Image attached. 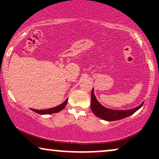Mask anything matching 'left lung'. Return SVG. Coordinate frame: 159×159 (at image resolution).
Segmentation results:
<instances>
[{"label": "left lung", "mask_w": 159, "mask_h": 159, "mask_svg": "<svg viewBox=\"0 0 159 159\" xmlns=\"http://www.w3.org/2000/svg\"><path fill=\"white\" fill-rule=\"evenodd\" d=\"M143 102L140 104L138 107L131 109V110H124V111H117V110H111V109L107 108V107L102 106L96 100L93 93V89L91 92V110L93 113L97 116L98 117L101 119L107 120V121H115V120H119L123 118L129 116L130 115L136 112L138 109L142 107Z\"/></svg>", "instance_id": "1"}]
</instances>
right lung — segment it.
Returning <instances> with one entry per match:
<instances>
[{"label":"right lung","mask_w":159,"mask_h":159,"mask_svg":"<svg viewBox=\"0 0 159 159\" xmlns=\"http://www.w3.org/2000/svg\"><path fill=\"white\" fill-rule=\"evenodd\" d=\"M67 102H68V98L63 103H62L61 105H58V106L52 107V108L47 109V110H35V109H32L34 112L37 113L39 114H54V113H57L59 111H61L62 109H63L66 105Z\"/></svg>","instance_id":"add662e5"}]
</instances>
